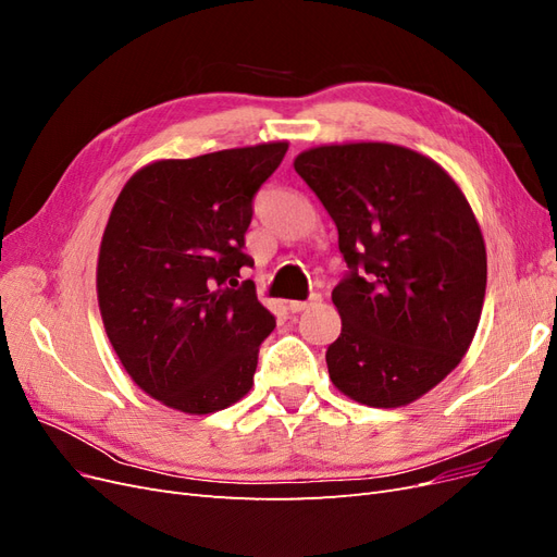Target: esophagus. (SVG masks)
I'll list each match as a JSON object with an SVG mask.
<instances>
[{
	"instance_id": "34e87169",
	"label": "esophagus",
	"mask_w": 557,
	"mask_h": 557,
	"mask_svg": "<svg viewBox=\"0 0 557 557\" xmlns=\"http://www.w3.org/2000/svg\"><path fill=\"white\" fill-rule=\"evenodd\" d=\"M318 301H320V295H311L307 301H290L288 309H290L293 313H301V311H307L309 307L318 305Z\"/></svg>"
}]
</instances>
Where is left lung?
I'll use <instances>...</instances> for the list:
<instances>
[{"label":"left lung","mask_w":557,"mask_h":557,"mask_svg":"<svg viewBox=\"0 0 557 557\" xmlns=\"http://www.w3.org/2000/svg\"><path fill=\"white\" fill-rule=\"evenodd\" d=\"M295 172L332 215L348 267L332 290V383L367 407L418 399L479 327L487 264L469 201L440 164L393 144L311 148Z\"/></svg>","instance_id":"left-lung-1"}]
</instances>
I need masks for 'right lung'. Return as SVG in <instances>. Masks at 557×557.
<instances>
[{
    "mask_svg": "<svg viewBox=\"0 0 557 557\" xmlns=\"http://www.w3.org/2000/svg\"><path fill=\"white\" fill-rule=\"evenodd\" d=\"M288 144L160 160L117 195L97 262L113 350L144 393L185 413H213L252 385L276 318L239 281L252 267V199Z\"/></svg>",
    "mask_w": 557,
    "mask_h": 557,
    "instance_id": "1",
    "label": "right lung"
}]
</instances>
